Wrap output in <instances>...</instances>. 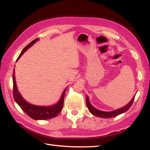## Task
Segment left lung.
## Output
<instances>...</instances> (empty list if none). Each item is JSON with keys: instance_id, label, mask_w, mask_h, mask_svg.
<instances>
[{"instance_id": "8db88e82", "label": "left lung", "mask_w": 150, "mask_h": 150, "mask_svg": "<svg viewBox=\"0 0 150 150\" xmlns=\"http://www.w3.org/2000/svg\"><path fill=\"white\" fill-rule=\"evenodd\" d=\"M135 95H134L133 96V98L131 99V100L129 101V103H128L126 105H125L124 107H121V108H118V109L114 110L112 111H109V112L100 110H98V109H97V108H96L92 104H91L89 98L88 96H86V106H87L88 108V110L90 111V112L92 114H93V116H97V117H99V118H114V117H116L117 116L120 115V114L125 112L126 111H127L129 109L130 107H131L132 104H133Z\"/></svg>"}]
</instances>
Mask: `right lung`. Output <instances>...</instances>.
I'll use <instances>...</instances> for the list:
<instances>
[{
	"mask_svg": "<svg viewBox=\"0 0 150 150\" xmlns=\"http://www.w3.org/2000/svg\"><path fill=\"white\" fill-rule=\"evenodd\" d=\"M38 40H39V39L36 38V39L32 41L31 43H29L28 45H26L23 49L21 52L19 57L17 58V61L21 57L26 51H27L30 47L33 45ZM13 95L15 101L18 104L19 106L21 108V109L32 119L35 120H44L51 119L57 116L61 112V110H62L64 96H65V92L67 88H66L63 91L60 98L57 101V103H56L55 104L52 105H50V106H42V105H36L31 104L28 101H26L23 98V97L19 91L18 90L16 84V77H15V68L13 69Z\"/></svg>",
	"mask_w": 150,
	"mask_h": 150,
	"instance_id": "right-lung-1",
	"label": "right lung"
}]
</instances>
